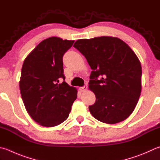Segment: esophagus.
I'll return each instance as SVG.
<instances>
[{
  "label": "esophagus",
  "instance_id": "obj_1",
  "mask_svg": "<svg viewBox=\"0 0 160 160\" xmlns=\"http://www.w3.org/2000/svg\"><path fill=\"white\" fill-rule=\"evenodd\" d=\"M87 89H88V85H85V86H83V87H80V88H79L80 92H85V91H86Z\"/></svg>",
  "mask_w": 160,
  "mask_h": 160
}]
</instances>
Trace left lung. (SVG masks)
<instances>
[{
    "label": "left lung",
    "instance_id": "1",
    "mask_svg": "<svg viewBox=\"0 0 160 160\" xmlns=\"http://www.w3.org/2000/svg\"><path fill=\"white\" fill-rule=\"evenodd\" d=\"M73 47L92 69L89 88L96 101L89 110L93 117L107 124L126 120L141 92L142 68L136 54L122 40L110 36L78 40Z\"/></svg>",
    "mask_w": 160,
    "mask_h": 160
}]
</instances>
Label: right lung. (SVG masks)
Wrapping results in <instances>:
<instances>
[{
  "mask_svg": "<svg viewBox=\"0 0 160 160\" xmlns=\"http://www.w3.org/2000/svg\"><path fill=\"white\" fill-rule=\"evenodd\" d=\"M74 40L50 37L40 42L26 58L19 81L27 111L40 125H59L68 118L78 91L65 81L63 56Z\"/></svg>",
  "mask_w": 160,
  "mask_h": 160,
  "instance_id": "add662e5",
  "label": "right lung"
}]
</instances>
